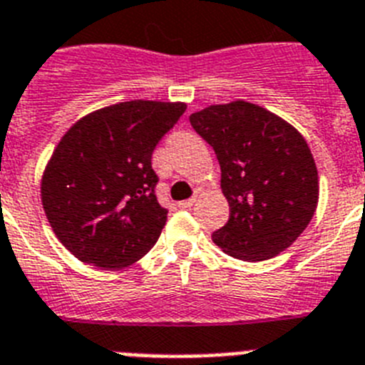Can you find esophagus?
<instances>
[{
  "label": "esophagus",
  "instance_id": "esophagus-1",
  "mask_svg": "<svg viewBox=\"0 0 365 365\" xmlns=\"http://www.w3.org/2000/svg\"><path fill=\"white\" fill-rule=\"evenodd\" d=\"M195 202H197V197H190V199H186V201H180L179 206L180 208H192Z\"/></svg>",
  "mask_w": 365,
  "mask_h": 365
}]
</instances>
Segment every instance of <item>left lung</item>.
<instances>
[{
  "mask_svg": "<svg viewBox=\"0 0 365 365\" xmlns=\"http://www.w3.org/2000/svg\"><path fill=\"white\" fill-rule=\"evenodd\" d=\"M214 148L230 217L212 240L232 257L263 261L299 237L318 205V170L305 138L274 113L235 100L190 115Z\"/></svg>",
  "mask_w": 365,
  "mask_h": 365,
  "instance_id": "left-lung-1",
  "label": "left lung"
}]
</instances>
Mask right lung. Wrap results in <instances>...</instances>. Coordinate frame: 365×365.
Here are the masks:
<instances>
[{"label": "right lung", "instance_id": "obj_1", "mask_svg": "<svg viewBox=\"0 0 365 365\" xmlns=\"http://www.w3.org/2000/svg\"><path fill=\"white\" fill-rule=\"evenodd\" d=\"M185 111L182 102L131 100L89 113L63 135L45 168L41 202L73 256L122 269L150 252L168 215L151 155Z\"/></svg>", "mask_w": 365, "mask_h": 365}]
</instances>
